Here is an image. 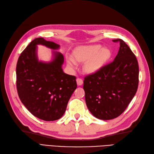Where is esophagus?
I'll return each mask as SVG.
<instances>
[{
    "mask_svg": "<svg viewBox=\"0 0 154 154\" xmlns=\"http://www.w3.org/2000/svg\"><path fill=\"white\" fill-rule=\"evenodd\" d=\"M76 81H77V84L78 86H81V85H83V79H82L77 78Z\"/></svg>",
    "mask_w": 154,
    "mask_h": 154,
    "instance_id": "esophagus-1",
    "label": "esophagus"
}]
</instances>
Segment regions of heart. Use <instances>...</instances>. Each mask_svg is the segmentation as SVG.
Masks as SVG:
<instances>
[{
	"label": "heart",
	"mask_w": 154,
	"mask_h": 154,
	"mask_svg": "<svg viewBox=\"0 0 154 154\" xmlns=\"http://www.w3.org/2000/svg\"><path fill=\"white\" fill-rule=\"evenodd\" d=\"M112 56V52L108 48H102L100 45H89L77 49L74 52L75 60L79 62H86L85 70L88 73H94L100 69ZM67 64L71 67L75 66V62L67 59Z\"/></svg>",
	"instance_id": "heart-1"
}]
</instances>
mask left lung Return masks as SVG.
Returning a JSON list of instances; mask_svg holds the SVG:
<instances>
[{"label": "left lung", "mask_w": 154, "mask_h": 154, "mask_svg": "<svg viewBox=\"0 0 154 154\" xmlns=\"http://www.w3.org/2000/svg\"><path fill=\"white\" fill-rule=\"evenodd\" d=\"M113 41L120 44L115 59L86 76L83 81L87 108L102 120L119 116L133 98L138 85L139 68L134 53L122 39Z\"/></svg>", "instance_id": "left-lung-1"}]
</instances>
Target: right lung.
<instances>
[{
  "label": "right lung",
  "mask_w": 154,
  "mask_h": 154,
  "mask_svg": "<svg viewBox=\"0 0 154 154\" xmlns=\"http://www.w3.org/2000/svg\"><path fill=\"white\" fill-rule=\"evenodd\" d=\"M53 50L60 45L43 38L32 41L21 53L16 66V86L21 102L37 118L46 121L59 119L77 88L76 77L62 69L63 56L53 51L50 62L38 61L37 45Z\"/></svg>",
  "instance_id": "obj_1"
}]
</instances>
